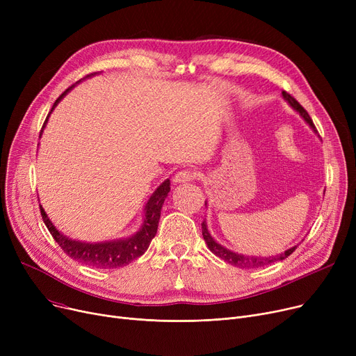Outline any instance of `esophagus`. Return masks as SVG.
Returning a JSON list of instances; mask_svg holds the SVG:
<instances>
[{
    "mask_svg": "<svg viewBox=\"0 0 356 356\" xmlns=\"http://www.w3.org/2000/svg\"><path fill=\"white\" fill-rule=\"evenodd\" d=\"M195 177V173L192 170H181V172H177L173 177V181L175 183H188L191 181L192 179Z\"/></svg>",
    "mask_w": 356,
    "mask_h": 356,
    "instance_id": "1",
    "label": "esophagus"
}]
</instances>
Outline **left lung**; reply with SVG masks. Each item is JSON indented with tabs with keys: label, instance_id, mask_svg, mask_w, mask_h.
Returning a JSON list of instances; mask_svg holds the SVG:
<instances>
[{
	"label": "left lung",
	"instance_id": "obj_1",
	"mask_svg": "<svg viewBox=\"0 0 356 356\" xmlns=\"http://www.w3.org/2000/svg\"><path fill=\"white\" fill-rule=\"evenodd\" d=\"M282 95H283L284 101H287L289 105H290L296 112H298V114L302 115V118L309 124V127L316 133V127H314L312 118L309 117L307 111H306L300 104H298L291 95H289L287 92L283 90ZM204 204H207V207H208V202H204ZM202 235H203L204 242H207L208 248H209L216 257H219L220 259L225 261V263H228V264H231V266H235V267H239V268H258V267H264V266H268V264H271V263H275V261H283L284 258H287V257L297 248V245H294V247L286 250V251L282 252V254L271 255V257H257V255L252 257V255L238 254V252L231 251V250L227 248V247L220 245L219 242L215 241V238L211 235V232H209V229H208L207 220L202 222Z\"/></svg>",
	"mask_w": 356,
	"mask_h": 356
}]
</instances>
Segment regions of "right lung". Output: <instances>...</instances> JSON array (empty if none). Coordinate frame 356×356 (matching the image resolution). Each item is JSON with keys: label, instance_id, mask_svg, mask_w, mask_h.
I'll return each instance as SVG.
<instances>
[{"label": "right lung", "instance_id": "obj_1", "mask_svg": "<svg viewBox=\"0 0 356 356\" xmlns=\"http://www.w3.org/2000/svg\"><path fill=\"white\" fill-rule=\"evenodd\" d=\"M93 74H97V73L88 74L86 78H90V76H93ZM86 78H83V79H86ZM73 88H74V85L67 88L62 93V95L56 99L51 111L49 112V115L43 124V128L40 131V137L43 134V129L46 128V124L49 121V117L53 112V109L58 106V104L67 95V93ZM168 192H170V179H165L163 183H160V186H157V189L152 193V196L148 197L145 207H144L143 223L138 228V231L127 238H118V239H111V241H104V242H83V241L69 238L53 225V222L49 219L42 204H40V212H42L43 222L47 227L49 232L51 234L54 241L58 242L59 247L69 257L79 261V263H82V264L90 266V267L118 268V267H124V266L129 264L131 261H134L136 258L143 255L147 251V248L149 247V242H152V239L157 234L161 208H163V203H164Z\"/></svg>", "mask_w": 356, "mask_h": 356}]
</instances>
